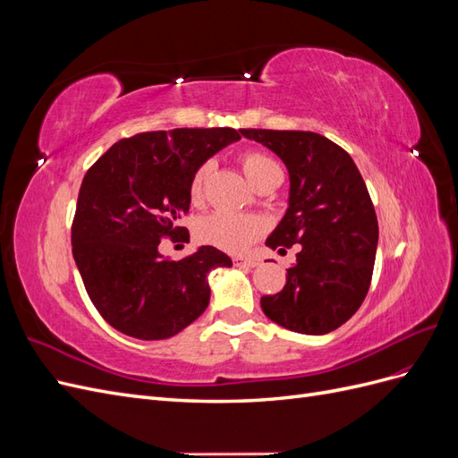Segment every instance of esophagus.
Instances as JSON below:
<instances>
[{
  "label": "esophagus",
  "mask_w": 458,
  "mask_h": 458,
  "mask_svg": "<svg viewBox=\"0 0 458 458\" xmlns=\"http://www.w3.org/2000/svg\"><path fill=\"white\" fill-rule=\"evenodd\" d=\"M233 263L237 267H256L258 266V259L250 258V256H234Z\"/></svg>",
  "instance_id": "34e87169"
}]
</instances>
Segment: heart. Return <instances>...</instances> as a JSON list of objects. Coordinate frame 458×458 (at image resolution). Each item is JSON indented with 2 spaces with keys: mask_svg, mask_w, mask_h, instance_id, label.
<instances>
[{
  "mask_svg": "<svg viewBox=\"0 0 458 458\" xmlns=\"http://www.w3.org/2000/svg\"><path fill=\"white\" fill-rule=\"evenodd\" d=\"M242 172L256 189L271 182L275 177H281V168L273 158L258 150H248L241 155ZM212 172V164L204 162L195 170L189 183V199L192 204H200L204 199L206 179ZM199 241L221 248L225 252H244L259 234L263 233V221L256 216L248 214H233V212H214L199 219L197 224Z\"/></svg>",
  "mask_w": 458,
  "mask_h": 458,
  "instance_id": "1",
  "label": "heart"
}]
</instances>
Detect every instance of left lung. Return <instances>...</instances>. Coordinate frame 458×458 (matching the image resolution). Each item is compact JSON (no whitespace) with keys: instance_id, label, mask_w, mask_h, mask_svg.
Returning a JSON list of instances; mask_svg holds the SVG:
<instances>
[{"instance_id":"obj_1","label":"left lung","mask_w":458,"mask_h":458,"mask_svg":"<svg viewBox=\"0 0 458 458\" xmlns=\"http://www.w3.org/2000/svg\"><path fill=\"white\" fill-rule=\"evenodd\" d=\"M279 157L290 177L281 224L266 244L281 254L301 244L286 284L261 296L273 323L300 335H327L361 306L372 279L378 221L352 157L313 131L241 130Z\"/></svg>"}]
</instances>
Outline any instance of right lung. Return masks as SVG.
<instances>
[{"label":"right lung","mask_w":458,"mask_h":458,"mask_svg":"<svg viewBox=\"0 0 458 458\" xmlns=\"http://www.w3.org/2000/svg\"><path fill=\"white\" fill-rule=\"evenodd\" d=\"M239 140L233 128L137 133L88 170L72 221V256L95 310L122 335L165 340L208 308V275L231 267V258L200 246L172 261L158 244L187 231L177 219L189 212L195 170Z\"/></svg>","instance_id":"right-lung-1"}]
</instances>
